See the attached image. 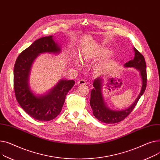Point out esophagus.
<instances>
[{
    "instance_id": "1",
    "label": "esophagus",
    "mask_w": 160,
    "mask_h": 160,
    "mask_svg": "<svg viewBox=\"0 0 160 160\" xmlns=\"http://www.w3.org/2000/svg\"><path fill=\"white\" fill-rule=\"evenodd\" d=\"M78 85H85V84H86V81H84V80H83V79H81L79 81H78Z\"/></svg>"
}]
</instances>
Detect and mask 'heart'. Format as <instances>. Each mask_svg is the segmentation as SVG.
Instances as JSON below:
<instances>
[{"label":"heart","mask_w":160,"mask_h":160,"mask_svg":"<svg viewBox=\"0 0 160 160\" xmlns=\"http://www.w3.org/2000/svg\"><path fill=\"white\" fill-rule=\"evenodd\" d=\"M110 53V52L108 50H107L105 49H102V48H100L98 49L96 53L93 55V57L96 58H103L105 57L106 55H107L108 53Z\"/></svg>","instance_id":"1"}]
</instances>
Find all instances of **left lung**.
I'll return each mask as SVG.
<instances>
[{"mask_svg": "<svg viewBox=\"0 0 160 160\" xmlns=\"http://www.w3.org/2000/svg\"><path fill=\"white\" fill-rule=\"evenodd\" d=\"M135 52V56L134 59L125 63L126 67H134L138 70L140 72L142 79V87L139 95L134 101L133 104L128 108L121 110L115 111L109 109L105 104L101 93V84L102 78H96L93 83V88L91 91L90 104L93 111V114L98 120L105 123L112 124L116 123L125 119L134 110L137 103L145 90L147 87V67L146 62L143 55L138 50L134 48Z\"/></svg>", "mask_w": 160, "mask_h": 160, "instance_id": "1", "label": "left lung"}]
</instances>
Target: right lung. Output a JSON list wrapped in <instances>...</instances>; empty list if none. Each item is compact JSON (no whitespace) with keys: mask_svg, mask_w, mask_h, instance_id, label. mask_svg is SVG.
Returning <instances> with one entry per match:
<instances>
[{"mask_svg":"<svg viewBox=\"0 0 160 160\" xmlns=\"http://www.w3.org/2000/svg\"><path fill=\"white\" fill-rule=\"evenodd\" d=\"M60 46L53 36L36 40L22 51L15 61L13 70L15 95L22 108L35 119L48 121L57 117L62 110L67 93L75 84L73 80H61L49 93L35 96L28 87V77L32 64L39 54L59 53Z\"/></svg>","mask_w":160,"mask_h":160,"instance_id":"1","label":"right lung"}]
</instances>
